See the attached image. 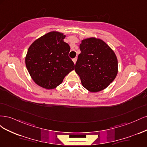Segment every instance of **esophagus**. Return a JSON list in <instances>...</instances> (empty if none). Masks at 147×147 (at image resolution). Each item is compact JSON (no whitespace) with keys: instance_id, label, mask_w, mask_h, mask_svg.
I'll list each match as a JSON object with an SVG mask.
<instances>
[{"instance_id":"1","label":"esophagus","mask_w":147,"mask_h":147,"mask_svg":"<svg viewBox=\"0 0 147 147\" xmlns=\"http://www.w3.org/2000/svg\"><path fill=\"white\" fill-rule=\"evenodd\" d=\"M77 60V57H75V58L73 59V62H74V63L75 64V63H76Z\"/></svg>"}]
</instances>
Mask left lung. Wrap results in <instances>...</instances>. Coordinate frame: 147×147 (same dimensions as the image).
I'll use <instances>...</instances> for the list:
<instances>
[{"instance_id":"1","label":"left lung","mask_w":147,"mask_h":147,"mask_svg":"<svg viewBox=\"0 0 147 147\" xmlns=\"http://www.w3.org/2000/svg\"><path fill=\"white\" fill-rule=\"evenodd\" d=\"M80 50L75 71L83 86L91 92L104 90L118 74V59L114 51L96 37L82 40Z\"/></svg>"}]
</instances>
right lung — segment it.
Here are the masks:
<instances>
[{
    "mask_svg": "<svg viewBox=\"0 0 147 147\" xmlns=\"http://www.w3.org/2000/svg\"><path fill=\"white\" fill-rule=\"evenodd\" d=\"M66 35L51 31L30 45L25 58L30 77L37 85L47 90L56 88L75 69L69 57L70 48L64 42Z\"/></svg>",
    "mask_w": 147,
    "mask_h": 147,
    "instance_id": "1",
    "label": "right lung"
}]
</instances>
